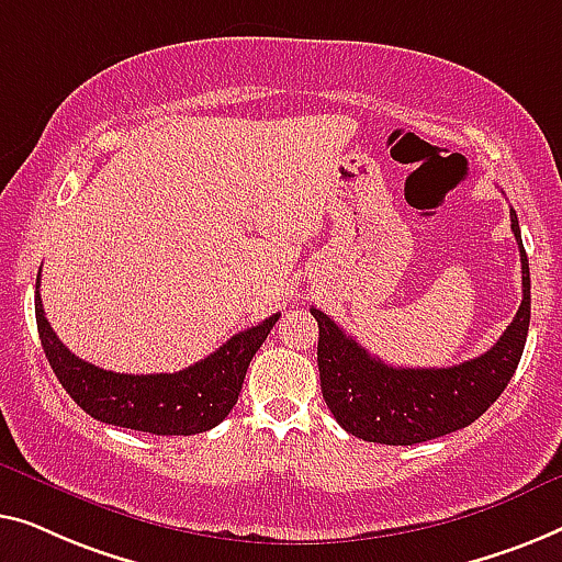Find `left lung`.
Returning <instances> with one entry per match:
<instances>
[{
    "label": "left lung",
    "instance_id": "8db88e82",
    "mask_svg": "<svg viewBox=\"0 0 562 562\" xmlns=\"http://www.w3.org/2000/svg\"><path fill=\"white\" fill-rule=\"evenodd\" d=\"M509 216L521 257V305L499 341L476 359L442 369L390 367L311 307L318 321L323 400L346 432L384 446H415L469 428L499 400L529 330V265L515 209Z\"/></svg>",
    "mask_w": 562,
    "mask_h": 562
}]
</instances>
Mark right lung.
Instances as JSON below:
<instances>
[{"label":"right lung","mask_w":562,"mask_h":562,"mask_svg":"<svg viewBox=\"0 0 562 562\" xmlns=\"http://www.w3.org/2000/svg\"><path fill=\"white\" fill-rule=\"evenodd\" d=\"M35 318L45 357L78 407L93 420L153 432L195 436L224 420L239 400L249 361L280 315L228 338L218 351L176 374H116L70 353L45 318L41 274L35 284Z\"/></svg>","instance_id":"add662e5"}]
</instances>
